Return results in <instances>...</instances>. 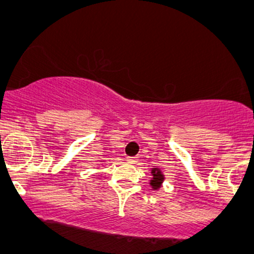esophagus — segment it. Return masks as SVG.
<instances>
[{
  "mask_svg": "<svg viewBox=\"0 0 254 254\" xmlns=\"http://www.w3.org/2000/svg\"><path fill=\"white\" fill-rule=\"evenodd\" d=\"M137 160H138V157H136V156H127V161L129 162V164H132V165L136 164Z\"/></svg>",
  "mask_w": 254,
  "mask_h": 254,
  "instance_id": "34e87169",
  "label": "esophagus"
}]
</instances>
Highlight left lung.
I'll return each instance as SVG.
<instances>
[{
    "instance_id": "obj_1",
    "label": "left lung",
    "mask_w": 254,
    "mask_h": 254,
    "mask_svg": "<svg viewBox=\"0 0 254 254\" xmlns=\"http://www.w3.org/2000/svg\"><path fill=\"white\" fill-rule=\"evenodd\" d=\"M150 173H151V179L149 180L150 188L153 189L154 191L160 190L162 186V183H164L165 180V174L162 173V171L160 170L159 167L151 168Z\"/></svg>"
}]
</instances>
